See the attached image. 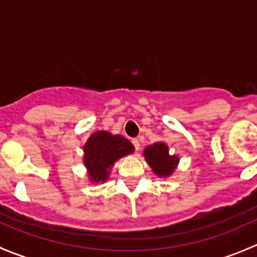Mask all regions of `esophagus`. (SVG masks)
I'll use <instances>...</instances> for the list:
<instances>
[{"instance_id":"obj_1","label":"esophagus","mask_w":257,"mask_h":257,"mask_svg":"<svg viewBox=\"0 0 257 257\" xmlns=\"http://www.w3.org/2000/svg\"><path fill=\"white\" fill-rule=\"evenodd\" d=\"M132 143H133L137 152H139V149H141V142H139V139H133V141H132Z\"/></svg>"}]
</instances>
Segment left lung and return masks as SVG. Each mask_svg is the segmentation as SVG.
Segmentation results:
<instances>
[{
  "instance_id": "8db88e82",
  "label": "left lung",
  "mask_w": 257,
  "mask_h": 257,
  "mask_svg": "<svg viewBox=\"0 0 257 257\" xmlns=\"http://www.w3.org/2000/svg\"><path fill=\"white\" fill-rule=\"evenodd\" d=\"M143 155L145 162L158 178H169L175 172L180 160L178 155H170L169 147L164 142L148 145Z\"/></svg>"
}]
</instances>
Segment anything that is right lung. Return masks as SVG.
I'll list each match as a JSON object with an SVG mask.
<instances>
[{
	"label": "right lung",
	"mask_w": 257,
	"mask_h": 257,
	"mask_svg": "<svg viewBox=\"0 0 257 257\" xmlns=\"http://www.w3.org/2000/svg\"><path fill=\"white\" fill-rule=\"evenodd\" d=\"M134 152V145L119 134L99 131L93 133L83 147V163L90 183H104L109 178L114 163Z\"/></svg>",
	"instance_id": "1"
}]
</instances>
